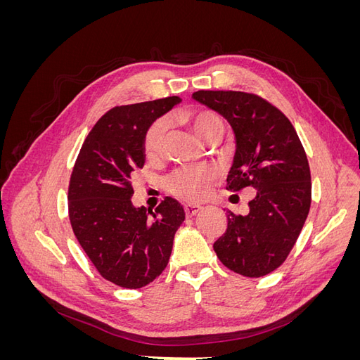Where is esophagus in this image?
I'll return each instance as SVG.
<instances>
[{
    "label": "esophagus",
    "mask_w": 360,
    "mask_h": 360,
    "mask_svg": "<svg viewBox=\"0 0 360 360\" xmlns=\"http://www.w3.org/2000/svg\"><path fill=\"white\" fill-rule=\"evenodd\" d=\"M200 212H201V205H197V204H186V205H184V213H186L188 217L195 216Z\"/></svg>",
    "instance_id": "34e87169"
}]
</instances>
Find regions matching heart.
I'll use <instances>...</instances> for the list:
<instances>
[{"label":"heart","instance_id":"1","mask_svg":"<svg viewBox=\"0 0 360 360\" xmlns=\"http://www.w3.org/2000/svg\"><path fill=\"white\" fill-rule=\"evenodd\" d=\"M193 132L202 141L209 139L217 130H224L222 118L213 111H193L184 115ZM169 134L168 118L162 117L151 123L144 134L143 148L147 159H156L163 153ZM214 177L212 169H184L172 174L167 180V189L176 197L188 201H198L204 198L209 191V183Z\"/></svg>","mask_w":360,"mask_h":360}]
</instances>
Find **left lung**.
Instances as JSON below:
<instances>
[{
	"label": "left lung",
	"mask_w": 360,
	"mask_h": 360,
	"mask_svg": "<svg viewBox=\"0 0 360 360\" xmlns=\"http://www.w3.org/2000/svg\"><path fill=\"white\" fill-rule=\"evenodd\" d=\"M192 97L224 115L236 134L226 189H257L248 214L226 210V230L213 245L221 263L259 278L276 270L296 243L311 207V171L296 129L263 97L200 90Z\"/></svg>",
	"instance_id": "obj_1"
}]
</instances>
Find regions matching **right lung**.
I'll list each match as a JSON object with an SVG mask.
<instances>
[{"label":"right lung","instance_id":"obj_1","mask_svg":"<svg viewBox=\"0 0 360 360\" xmlns=\"http://www.w3.org/2000/svg\"><path fill=\"white\" fill-rule=\"evenodd\" d=\"M179 96L114 106L86 135L69 181V219L101 276L123 288H141L165 270L174 234L184 221L177 200L155 212L134 207L132 180L144 167L143 139Z\"/></svg>","mask_w":360,"mask_h":360}]
</instances>
